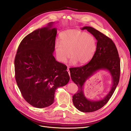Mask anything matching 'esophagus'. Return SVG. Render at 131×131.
<instances>
[{
    "mask_svg": "<svg viewBox=\"0 0 131 131\" xmlns=\"http://www.w3.org/2000/svg\"><path fill=\"white\" fill-rule=\"evenodd\" d=\"M67 71H68V74H69V76L70 77V71H69V68H68V69H67ZM70 80H71V78H70Z\"/></svg>",
    "mask_w": 131,
    "mask_h": 131,
    "instance_id": "esophagus-1",
    "label": "esophagus"
}]
</instances>
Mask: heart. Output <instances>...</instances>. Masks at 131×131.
I'll return each mask as SVG.
<instances>
[{
    "label": "heart",
    "instance_id": "heart-1",
    "mask_svg": "<svg viewBox=\"0 0 131 131\" xmlns=\"http://www.w3.org/2000/svg\"><path fill=\"white\" fill-rule=\"evenodd\" d=\"M96 41L92 35L78 29H68L60 35L55 43L58 60L65 63L71 56L70 63L83 65L88 63L96 51ZM71 54H70V53Z\"/></svg>",
    "mask_w": 131,
    "mask_h": 131
}]
</instances>
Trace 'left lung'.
<instances>
[{
  "label": "left lung",
  "mask_w": 131,
  "mask_h": 131,
  "mask_svg": "<svg viewBox=\"0 0 131 131\" xmlns=\"http://www.w3.org/2000/svg\"><path fill=\"white\" fill-rule=\"evenodd\" d=\"M81 29H86L94 36L97 41V48L94 57L87 64L69 69L71 79L78 87L77 92L72 96V102L79 111L91 113L102 108L113 95L119 81L120 60L116 46L109 37L92 27L85 26ZM100 70L109 71L112 78V86L103 99L90 100L84 95L83 86L88 79Z\"/></svg>",
  "instance_id": "8db88e82"
}]
</instances>
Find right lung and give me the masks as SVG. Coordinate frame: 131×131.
I'll return each instance as SVG.
<instances>
[{
  "mask_svg": "<svg viewBox=\"0 0 131 131\" xmlns=\"http://www.w3.org/2000/svg\"><path fill=\"white\" fill-rule=\"evenodd\" d=\"M53 22L36 29L21 42L14 60L15 78L25 100L39 108L52 105L58 88L70 77L67 66L53 55L57 29Z\"/></svg>",
  "mask_w": 131,
  "mask_h": 131,
  "instance_id": "1",
  "label": "right lung"
}]
</instances>
